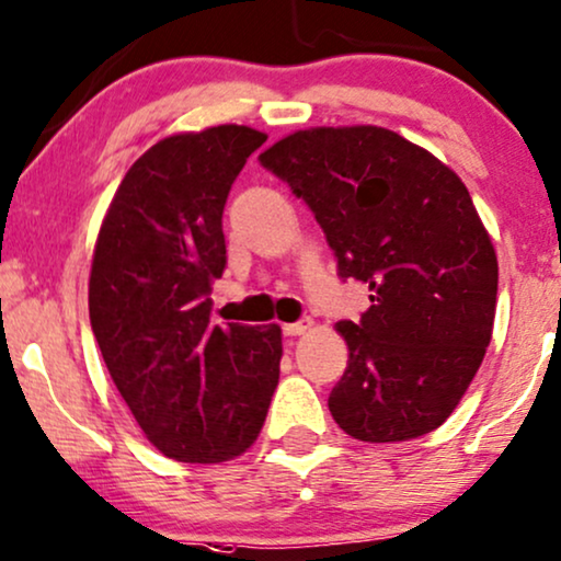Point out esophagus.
<instances>
[{
  "label": "esophagus",
  "instance_id": "1",
  "mask_svg": "<svg viewBox=\"0 0 561 561\" xmlns=\"http://www.w3.org/2000/svg\"><path fill=\"white\" fill-rule=\"evenodd\" d=\"M311 327H314V322H311L309 317H304L294 324H283V334H288V337H298V334H307Z\"/></svg>",
  "mask_w": 561,
  "mask_h": 561
}]
</instances>
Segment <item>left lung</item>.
I'll return each mask as SVG.
<instances>
[{"instance_id":"8db88e82","label":"left lung","mask_w":561,"mask_h":561,"mask_svg":"<svg viewBox=\"0 0 561 561\" xmlns=\"http://www.w3.org/2000/svg\"><path fill=\"white\" fill-rule=\"evenodd\" d=\"M286 180L370 309L337 322L351 358L334 423L366 443L435 431L467 394L492 340L497 254L461 178L378 126L307 128L260 154Z\"/></svg>"}]
</instances>
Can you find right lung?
Segmentation results:
<instances>
[{"instance_id":"obj_1","label":"right lung","mask_w":561,"mask_h":561,"mask_svg":"<svg viewBox=\"0 0 561 561\" xmlns=\"http://www.w3.org/2000/svg\"><path fill=\"white\" fill-rule=\"evenodd\" d=\"M263 130L167 136L130 164L100 227L90 322L115 387L151 446L221 463L257 440L280 376V327L210 324L227 265L221 216Z\"/></svg>"}]
</instances>
